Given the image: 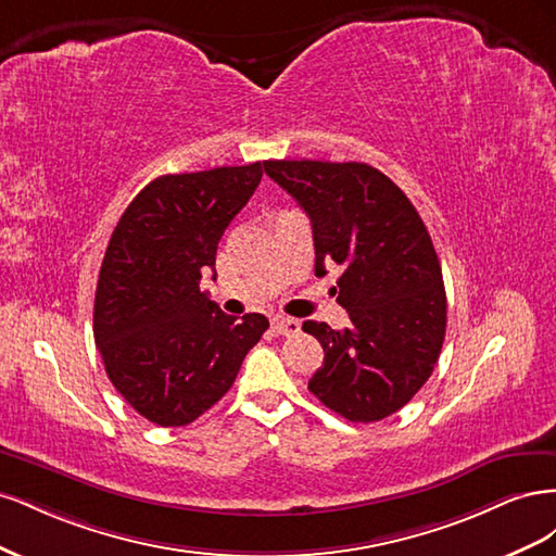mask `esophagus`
Masks as SVG:
<instances>
[{"instance_id": "34e87169", "label": "esophagus", "mask_w": 556, "mask_h": 556, "mask_svg": "<svg viewBox=\"0 0 556 556\" xmlns=\"http://www.w3.org/2000/svg\"><path fill=\"white\" fill-rule=\"evenodd\" d=\"M271 325H274L276 333H280V336H294V333L301 331V323H299V319H294V317L276 315V317L271 319Z\"/></svg>"}]
</instances>
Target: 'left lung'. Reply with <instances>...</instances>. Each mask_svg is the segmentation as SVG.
Returning a JSON list of instances; mask_svg holds the SVG:
<instances>
[{
  "label": "left lung",
  "mask_w": 556,
  "mask_h": 556,
  "mask_svg": "<svg viewBox=\"0 0 556 556\" xmlns=\"http://www.w3.org/2000/svg\"><path fill=\"white\" fill-rule=\"evenodd\" d=\"M264 172L311 217L315 276L343 266L333 294L352 325L304 323L325 350L308 390L350 422H378L419 392L443 348L447 301L429 231L364 162L268 160Z\"/></svg>",
  "instance_id": "1"
}]
</instances>
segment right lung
I'll list each match as a JSON object with an SVG mask.
<instances>
[{
  "mask_svg": "<svg viewBox=\"0 0 556 556\" xmlns=\"http://www.w3.org/2000/svg\"><path fill=\"white\" fill-rule=\"evenodd\" d=\"M262 162L160 176L117 220L94 294V343L109 380L148 422L185 427L237 380L268 319H241L199 290Z\"/></svg>",
  "mask_w": 556,
  "mask_h": 556,
  "instance_id": "add662e5",
  "label": "right lung"
}]
</instances>
